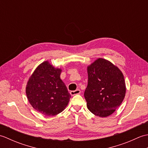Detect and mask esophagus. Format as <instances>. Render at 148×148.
I'll return each instance as SVG.
<instances>
[{
    "instance_id": "esophagus-1",
    "label": "esophagus",
    "mask_w": 148,
    "mask_h": 148,
    "mask_svg": "<svg viewBox=\"0 0 148 148\" xmlns=\"http://www.w3.org/2000/svg\"><path fill=\"white\" fill-rule=\"evenodd\" d=\"M81 93V91L79 89H77L76 90H74V91H71L70 92L71 95L72 96H74V95H78V94H79Z\"/></svg>"
}]
</instances>
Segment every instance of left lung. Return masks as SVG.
I'll return each mask as SVG.
<instances>
[{
	"label": "left lung",
	"mask_w": 148,
	"mask_h": 148,
	"mask_svg": "<svg viewBox=\"0 0 148 148\" xmlns=\"http://www.w3.org/2000/svg\"><path fill=\"white\" fill-rule=\"evenodd\" d=\"M88 81L84 96L89 111L99 117L112 114L123 100L124 76L111 62L98 58L87 69Z\"/></svg>",
	"instance_id": "8db88e82"
}]
</instances>
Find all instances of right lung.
<instances>
[{"label":"right lung","mask_w":148,"mask_h":148,"mask_svg":"<svg viewBox=\"0 0 148 148\" xmlns=\"http://www.w3.org/2000/svg\"><path fill=\"white\" fill-rule=\"evenodd\" d=\"M62 70L48 61L40 64L29 78L26 94L37 111L46 116H55L65 109L71 97L60 77Z\"/></svg>","instance_id":"1"}]
</instances>
